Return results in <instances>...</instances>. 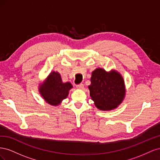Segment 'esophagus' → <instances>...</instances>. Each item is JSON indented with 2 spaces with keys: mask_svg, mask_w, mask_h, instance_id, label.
<instances>
[{
  "mask_svg": "<svg viewBox=\"0 0 160 160\" xmlns=\"http://www.w3.org/2000/svg\"><path fill=\"white\" fill-rule=\"evenodd\" d=\"M76 87H77V89H83V88H84V85H83V84H82V83H81V84H79V85H76Z\"/></svg>",
  "mask_w": 160,
  "mask_h": 160,
  "instance_id": "obj_1",
  "label": "esophagus"
}]
</instances>
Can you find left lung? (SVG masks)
I'll use <instances>...</instances> for the list:
<instances>
[{"label":"left lung","mask_w":160,"mask_h":160,"mask_svg":"<svg viewBox=\"0 0 160 160\" xmlns=\"http://www.w3.org/2000/svg\"><path fill=\"white\" fill-rule=\"evenodd\" d=\"M88 88L96 108L101 111L117 108L123 102L126 92L124 79L118 71H106L102 68L92 72Z\"/></svg>","instance_id":"obj_1"}]
</instances>
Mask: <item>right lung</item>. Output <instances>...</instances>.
<instances>
[{
    "mask_svg": "<svg viewBox=\"0 0 160 160\" xmlns=\"http://www.w3.org/2000/svg\"><path fill=\"white\" fill-rule=\"evenodd\" d=\"M72 85L69 82L63 83L59 72L52 71L45 81L39 83L38 92L46 103L57 106L67 98Z\"/></svg>",
    "mask_w": 160,
    "mask_h": 160,
    "instance_id": "1",
    "label": "right lung"
}]
</instances>
